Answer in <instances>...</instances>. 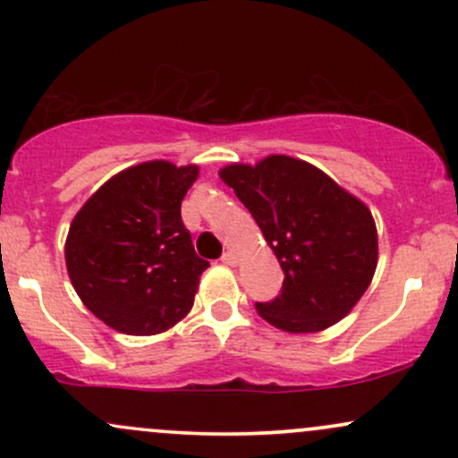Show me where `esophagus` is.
Listing matches in <instances>:
<instances>
[{"label":"esophagus","instance_id":"obj_1","mask_svg":"<svg viewBox=\"0 0 458 458\" xmlns=\"http://www.w3.org/2000/svg\"><path fill=\"white\" fill-rule=\"evenodd\" d=\"M222 262H224V265H228V267H236V265H239V256H236L233 250H228V251H224Z\"/></svg>","mask_w":458,"mask_h":458}]
</instances>
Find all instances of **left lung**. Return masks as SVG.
Instances as JSON below:
<instances>
[{"label": "left lung", "mask_w": 458, "mask_h": 458, "mask_svg": "<svg viewBox=\"0 0 458 458\" xmlns=\"http://www.w3.org/2000/svg\"><path fill=\"white\" fill-rule=\"evenodd\" d=\"M256 219L284 271L280 295L256 301L277 329L310 334L351 312L377 269V228L364 202L318 167L271 155L219 172Z\"/></svg>", "instance_id": "8db88e82"}]
</instances>
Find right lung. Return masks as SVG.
Listing matches in <instances>:
<instances>
[{
    "label": "right lung",
    "instance_id": "right-lung-1",
    "mask_svg": "<svg viewBox=\"0 0 458 458\" xmlns=\"http://www.w3.org/2000/svg\"><path fill=\"white\" fill-rule=\"evenodd\" d=\"M198 167L148 161L109 178L72 219L66 269L94 317L129 335L176 325L208 267L193 250L181 202Z\"/></svg>",
    "mask_w": 458,
    "mask_h": 458
}]
</instances>
